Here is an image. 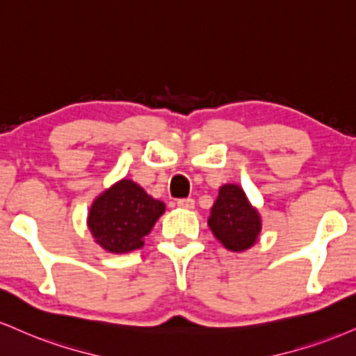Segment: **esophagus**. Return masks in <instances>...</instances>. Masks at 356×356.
Instances as JSON below:
<instances>
[{
  "label": "esophagus",
  "instance_id": "obj_1",
  "mask_svg": "<svg viewBox=\"0 0 356 356\" xmlns=\"http://www.w3.org/2000/svg\"><path fill=\"white\" fill-rule=\"evenodd\" d=\"M177 205H179V207H182V209H194L195 200L191 199V197H187V199H179Z\"/></svg>",
  "mask_w": 356,
  "mask_h": 356
}]
</instances>
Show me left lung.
Segmentation results:
<instances>
[{
	"label": "left lung",
	"mask_w": 356,
	"mask_h": 356,
	"mask_svg": "<svg viewBox=\"0 0 356 356\" xmlns=\"http://www.w3.org/2000/svg\"><path fill=\"white\" fill-rule=\"evenodd\" d=\"M209 227L225 248L242 252L254 245L262 229V222L259 212L248 204L241 187L225 184L220 187L219 197L212 205Z\"/></svg>",
	"instance_id": "obj_1"
}]
</instances>
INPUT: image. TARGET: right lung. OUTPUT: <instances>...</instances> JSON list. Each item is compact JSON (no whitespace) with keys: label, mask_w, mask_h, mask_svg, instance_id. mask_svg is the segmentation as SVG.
Listing matches in <instances>:
<instances>
[{"label":"right lung","mask_w":356,"mask_h":356,"mask_svg":"<svg viewBox=\"0 0 356 356\" xmlns=\"http://www.w3.org/2000/svg\"><path fill=\"white\" fill-rule=\"evenodd\" d=\"M165 205L136 182L122 179L94 200L88 217L96 242L111 254H126L144 245Z\"/></svg>","instance_id":"add662e5"}]
</instances>
